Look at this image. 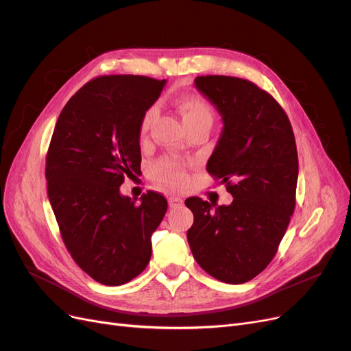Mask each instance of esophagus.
<instances>
[{
    "instance_id": "obj_1",
    "label": "esophagus",
    "mask_w": 351,
    "mask_h": 351,
    "mask_svg": "<svg viewBox=\"0 0 351 351\" xmlns=\"http://www.w3.org/2000/svg\"><path fill=\"white\" fill-rule=\"evenodd\" d=\"M168 204L171 208H182L183 204H184V200L182 197H178V196H169Z\"/></svg>"
}]
</instances>
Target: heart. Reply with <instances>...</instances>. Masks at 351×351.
<instances>
[{"mask_svg": "<svg viewBox=\"0 0 351 351\" xmlns=\"http://www.w3.org/2000/svg\"><path fill=\"white\" fill-rule=\"evenodd\" d=\"M178 110L183 115L184 124H193L197 121H208L212 123V119H214V112H212L210 105L196 95H184L178 99ZM155 117V108L146 110V112L142 117L141 121V130L145 133ZM155 178L156 182L161 184H165L168 187H180L186 183V169L184 165L180 164L177 161H171V159H165V161H161L155 167Z\"/></svg>", "mask_w": 351, "mask_h": 351, "instance_id": "obj_1", "label": "heart"}]
</instances>
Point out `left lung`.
<instances>
[{
	"mask_svg": "<svg viewBox=\"0 0 351 351\" xmlns=\"http://www.w3.org/2000/svg\"><path fill=\"white\" fill-rule=\"evenodd\" d=\"M195 84L224 123L206 171L221 178L234 199L228 206L186 199L195 217L189 246L212 277L243 284L274 259L294 212L299 176L294 133L272 95L246 79L197 76Z\"/></svg>",
	"mask_w": 351,
	"mask_h": 351,
	"instance_id": "8db88e82",
	"label": "left lung"
}]
</instances>
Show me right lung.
Returning a JSON list of instances; mask_svg holds the SVG:
<instances>
[{"label": "right lung", "instance_id": "obj_1", "mask_svg": "<svg viewBox=\"0 0 351 351\" xmlns=\"http://www.w3.org/2000/svg\"><path fill=\"white\" fill-rule=\"evenodd\" d=\"M165 80L133 74L92 79L62 108L47 154L48 197L62 241L89 277L105 285L136 278L149 263L152 232L168 204L120 193L141 171V121Z\"/></svg>", "mask_w": 351, "mask_h": 351}]
</instances>
